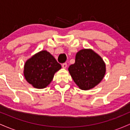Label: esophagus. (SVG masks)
I'll list each match as a JSON object with an SVG mask.
<instances>
[{"mask_svg":"<svg viewBox=\"0 0 130 130\" xmlns=\"http://www.w3.org/2000/svg\"><path fill=\"white\" fill-rule=\"evenodd\" d=\"M62 67H63V68H66L67 67V63H64L62 64Z\"/></svg>","mask_w":130,"mask_h":130,"instance_id":"obj_1","label":"esophagus"}]
</instances>
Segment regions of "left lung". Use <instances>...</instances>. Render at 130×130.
Instances as JSON below:
<instances>
[{"label": "left lung", "mask_w": 130, "mask_h": 130, "mask_svg": "<svg viewBox=\"0 0 130 130\" xmlns=\"http://www.w3.org/2000/svg\"><path fill=\"white\" fill-rule=\"evenodd\" d=\"M75 84L87 90L97 86L106 73V64L100 56L91 49H83L76 53L75 63L68 68Z\"/></svg>", "instance_id": "left-lung-1"}]
</instances>
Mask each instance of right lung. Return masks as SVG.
Wrapping results in <instances>:
<instances>
[{
	"label": "right lung",
	"instance_id": "obj_1",
	"mask_svg": "<svg viewBox=\"0 0 130 130\" xmlns=\"http://www.w3.org/2000/svg\"><path fill=\"white\" fill-rule=\"evenodd\" d=\"M61 68L60 64L49 52L43 50L27 60L24 76L34 87L44 89L50 84L54 74Z\"/></svg>",
	"mask_w": 130,
	"mask_h": 130
}]
</instances>
